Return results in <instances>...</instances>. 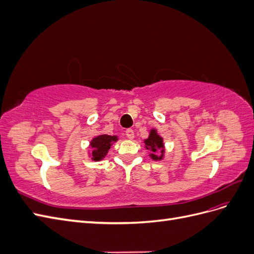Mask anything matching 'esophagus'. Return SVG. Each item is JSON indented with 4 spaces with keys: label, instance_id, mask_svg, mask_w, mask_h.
Here are the masks:
<instances>
[{
    "label": "esophagus",
    "instance_id": "obj_1",
    "mask_svg": "<svg viewBox=\"0 0 254 254\" xmlns=\"http://www.w3.org/2000/svg\"><path fill=\"white\" fill-rule=\"evenodd\" d=\"M126 135H127L128 139L132 140L133 137H134V131H133L132 129H127V130H126Z\"/></svg>",
    "mask_w": 254,
    "mask_h": 254
}]
</instances>
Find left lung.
<instances>
[{
  "label": "left lung",
  "mask_w": 254,
  "mask_h": 254,
  "mask_svg": "<svg viewBox=\"0 0 254 254\" xmlns=\"http://www.w3.org/2000/svg\"><path fill=\"white\" fill-rule=\"evenodd\" d=\"M145 143V148L148 149L150 151L149 157L153 161H158V160H162L164 157V143L162 136H160L158 134V131L156 129H151L149 135L146 140H144ZM160 152V155H158L157 152Z\"/></svg>",
  "instance_id": "obj_1"
}]
</instances>
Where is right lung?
<instances>
[{"instance_id": "obj_1", "label": "right lung", "mask_w": 254, "mask_h": 254, "mask_svg": "<svg viewBox=\"0 0 254 254\" xmlns=\"http://www.w3.org/2000/svg\"><path fill=\"white\" fill-rule=\"evenodd\" d=\"M118 140L119 137L117 135L108 134H101L93 137V140L90 142V147L92 149L91 159L93 161L103 160L107 156V153H108L111 145Z\"/></svg>"}]
</instances>
